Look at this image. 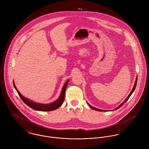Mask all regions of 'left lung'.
Here are the masks:
<instances>
[{"mask_svg": "<svg viewBox=\"0 0 149 149\" xmlns=\"http://www.w3.org/2000/svg\"><path fill=\"white\" fill-rule=\"evenodd\" d=\"M137 76H136V80H135V84H134V87H133V88H132V91H131V92L130 93V94L128 95V96H127V97L125 99V100L117 108H116V109H115V110H116V109H119L120 107H121L124 104H125V103H126L127 101L128 100V99H129V97L131 96V95H132V93H133V92L134 91V90H135V87H136V83H137ZM88 104L89 105V106L92 109H94V110H96V111H106V110H103V109H98V108H95V107H93L91 106L89 104H88Z\"/></svg>", "mask_w": 149, "mask_h": 149, "instance_id": "left-lung-1", "label": "left lung"}]
</instances>
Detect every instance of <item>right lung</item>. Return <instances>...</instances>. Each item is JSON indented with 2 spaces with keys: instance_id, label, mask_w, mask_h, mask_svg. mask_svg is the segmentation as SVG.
Wrapping results in <instances>:
<instances>
[{
  "instance_id": "obj_1",
  "label": "right lung",
  "mask_w": 149,
  "mask_h": 149,
  "mask_svg": "<svg viewBox=\"0 0 149 149\" xmlns=\"http://www.w3.org/2000/svg\"><path fill=\"white\" fill-rule=\"evenodd\" d=\"M68 82H69V80H67V81L65 83L64 86L63 88V89L61 91L60 96L58 97V99L57 100H56V101H54V102H53L52 103H50V104H40V103H36V102H34L24 97V96H23L20 93V92H19V91L18 90V89L17 88L16 86L14 84V82H13V84H14V86L15 88L16 91H17L19 96L21 98L23 102L26 105H27L28 106L30 107V108H33V109H35V110H37V111H50L55 110V109L58 108L60 107L62 105L63 103L64 102L65 91H66V86H67Z\"/></svg>"
}]
</instances>
